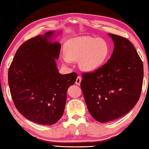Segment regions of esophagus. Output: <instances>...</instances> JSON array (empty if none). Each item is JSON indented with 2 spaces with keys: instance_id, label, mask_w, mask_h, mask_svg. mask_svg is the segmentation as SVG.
Returning <instances> with one entry per match:
<instances>
[{
  "instance_id": "obj_1",
  "label": "esophagus",
  "mask_w": 149,
  "mask_h": 149,
  "mask_svg": "<svg viewBox=\"0 0 149 149\" xmlns=\"http://www.w3.org/2000/svg\"><path fill=\"white\" fill-rule=\"evenodd\" d=\"M81 80H82V79H81V77L79 76V77L77 78V79H76V84H77V85H80Z\"/></svg>"
}]
</instances>
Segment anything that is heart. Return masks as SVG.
<instances>
[{"instance_id": "1", "label": "heart", "mask_w": 149, "mask_h": 149, "mask_svg": "<svg viewBox=\"0 0 149 149\" xmlns=\"http://www.w3.org/2000/svg\"><path fill=\"white\" fill-rule=\"evenodd\" d=\"M62 61L69 64L71 60L79 61L81 70L93 72L102 66L109 54V45L102 38L81 36L71 38L65 44Z\"/></svg>"}]
</instances>
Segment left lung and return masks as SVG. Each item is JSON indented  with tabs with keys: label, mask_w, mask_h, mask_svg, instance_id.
<instances>
[{
	"label": "left lung",
	"mask_w": 149,
	"mask_h": 149,
	"mask_svg": "<svg viewBox=\"0 0 149 149\" xmlns=\"http://www.w3.org/2000/svg\"><path fill=\"white\" fill-rule=\"evenodd\" d=\"M114 42L111 58L94 72L82 74L81 87L87 109L100 123L122 117L140 98L143 64L127 38L109 34Z\"/></svg>",
	"instance_id": "left-lung-1"
}]
</instances>
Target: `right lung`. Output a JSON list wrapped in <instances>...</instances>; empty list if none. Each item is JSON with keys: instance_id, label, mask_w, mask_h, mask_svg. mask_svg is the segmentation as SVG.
<instances>
[{"instance_id": "add662e5", "label": "right lung", "mask_w": 149, "mask_h": 149, "mask_svg": "<svg viewBox=\"0 0 149 149\" xmlns=\"http://www.w3.org/2000/svg\"><path fill=\"white\" fill-rule=\"evenodd\" d=\"M49 31L24 42L8 72L10 92L17 111L41 125L56 123L64 113L67 89L77 78L75 72L59 73L56 60L61 45L52 42Z\"/></svg>"}]
</instances>
